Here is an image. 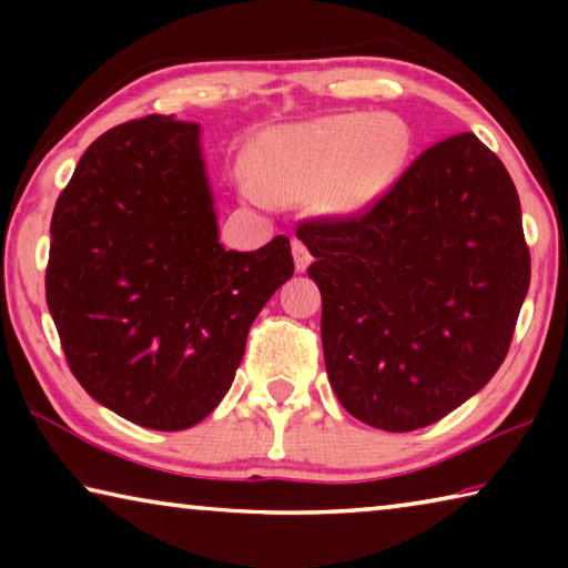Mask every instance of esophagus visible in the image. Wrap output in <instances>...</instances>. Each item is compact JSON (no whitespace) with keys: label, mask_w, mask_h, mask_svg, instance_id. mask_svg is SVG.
Returning a JSON list of instances; mask_svg holds the SVG:
<instances>
[{"label":"esophagus","mask_w":568,"mask_h":568,"mask_svg":"<svg viewBox=\"0 0 568 568\" xmlns=\"http://www.w3.org/2000/svg\"><path fill=\"white\" fill-rule=\"evenodd\" d=\"M293 257H295V267L301 273L307 271V265H311V261H313L311 250H307L305 243H301V240H293Z\"/></svg>","instance_id":"34e87169"}]
</instances>
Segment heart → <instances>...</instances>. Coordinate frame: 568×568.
I'll return each mask as SVG.
<instances>
[{
	"label": "heart",
	"instance_id": "obj_1",
	"mask_svg": "<svg viewBox=\"0 0 568 568\" xmlns=\"http://www.w3.org/2000/svg\"><path fill=\"white\" fill-rule=\"evenodd\" d=\"M410 134L390 114H333L265 132L255 148L257 185L247 192L265 203H303L318 195L333 213L371 203L398 175Z\"/></svg>",
	"mask_w": 568,
	"mask_h": 568
}]
</instances>
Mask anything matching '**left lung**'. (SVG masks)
Listing matches in <instances>:
<instances>
[{
	"instance_id": "8db88e82",
	"label": "left lung",
	"mask_w": 568,
	"mask_h": 568,
	"mask_svg": "<svg viewBox=\"0 0 568 568\" xmlns=\"http://www.w3.org/2000/svg\"><path fill=\"white\" fill-rule=\"evenodd\" d=\"M295 235L323 295V355L343 408L406 434L491 381L531 281L521 203L474 132L440 140L351 215Z\"/></svg>"
}]
</instances>
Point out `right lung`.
I'll return each mask as SVG.
<instances>
[{
	"mask_svg": "<svg viewBox=\"0 0 568 568\" xmlns=\"http://www.w3.org/2000/svg\"><path fill=\"white\" fill-rule=\"evenodd\" d=\"M200 128L118 124L57 197L44 291L67 365L90 396L152 430H182L233 386L247 331L293 275L291 240L217 243Z\"/></svg>",
	"mask_w": 568,
	"mask_h": 568,
	"instance_id": "obj_1",
	"label": "right lung"
}]
</instances>
